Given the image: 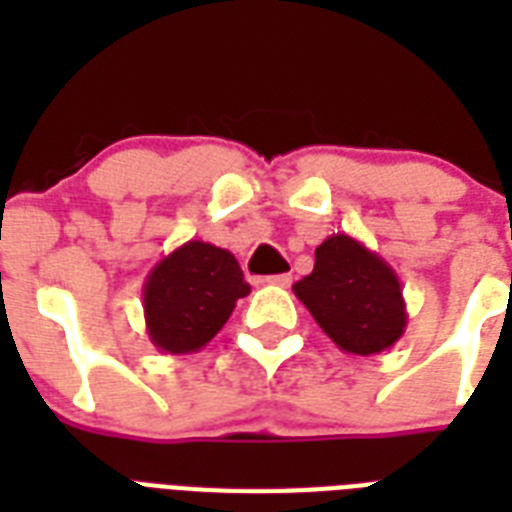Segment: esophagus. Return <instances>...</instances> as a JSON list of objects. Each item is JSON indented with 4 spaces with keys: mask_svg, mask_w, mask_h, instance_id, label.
<instances>
[{
    "mask_svg": "<svg viewBox=\"0 0 512 512\" xmlns=\"http://www.w3.org/2000/svg\"><path fill=\"white\" fill-rule=\"evenodd\" d=\"M268 284H271V287H289V284H292V276H289V273H276V276H268Z\"/></svg>",
    "mask_w": 512,
    "mask_h": 512,
    "instance_id": "1",
    "label": "esophagus"
}]
</instances>
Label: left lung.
<instances>
[{
  "label": "left lung",
  "mask_w": 512,
  "mask_h": 512,
  "mask_svg": "<svg viewBox=\"0 0 512 512\" xmlns=\"http://www.w3.org/2000/svg\"><path fill=\"white\" fill-rule=\"evenodd\" d=\"M292 289L345 353L374 356L404 335L409 316L396 271L348 233L321 241L313 271Z\"/></svg>",
  "instance_id": "obj_1"
}]
</instances>
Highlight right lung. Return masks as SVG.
Returning a JSON list of instances; mask_svg holds the SVG:
<instances>
[{
  "label": "right lung",
  "instance_id": "right-lung-1",
  "mask_svg": "<svg viewBox=\"0 0 512 512\" xmlns=\"http://www.w3.org/2000/svg\"><path fill=\"white\" fill-rule=\"evenodd\" d=\"M249 295L236 257L207 241H185L151 268L143 284L148 337L162 353H196Z\"/></svg>",
  "mask_w": 512,
  "mask_h": 512
}]
</instances>
